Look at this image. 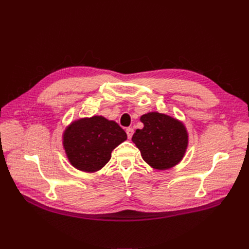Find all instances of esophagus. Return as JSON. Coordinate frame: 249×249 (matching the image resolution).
I'll return each mask as SVG.
<instances>
[{"mask_svg": "<svg viewBox=\"0 0 249 249\" xmlns=\"http://www.w3.org/2000/svg\"><path fill=\"white\" fill-rule=\"evenodd\" d=\"M126 135H127V138L129 139H131L132 138V136H133V133H134V130L132 129V127H127L126 129Z\"/></svg>", "mask_w": 249, "mask_h": 249, "instance_id": "obj_1", "label": "esophagus"}]
</instances>
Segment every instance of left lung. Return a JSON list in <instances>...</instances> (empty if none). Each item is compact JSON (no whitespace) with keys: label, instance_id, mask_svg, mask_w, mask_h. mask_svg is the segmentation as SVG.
I'll list each match as a JSON object with an SVG mask.
<instances>
[{"label":"left lung","instance_id":"left-lung-1","mask_svg":"<svg viewBox=\"0 0 249 249\" xmlns=\"http://www.w3.org/2000/svg\"><path fill=\"white\" fill-rule=\"evenodd\" d=\"M140 122L143 127L136 130L132 141L142 159L158 171L176 166L183 159L189 146V133L184 124L158 112L143 114Z\"/></svg>","mask_w":249,"mask_h":249}]
</instances>
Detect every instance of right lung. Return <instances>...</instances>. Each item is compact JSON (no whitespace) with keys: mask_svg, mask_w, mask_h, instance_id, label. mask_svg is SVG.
I'll use <instances>...</instances> for the list:
<instances>
[{"mask_svg":"<svg viewBox=\"0 0 249 249\" xmlns=\"http://www.w3.org/2000/svg\"><path fill=\"white\" fill-rule=\"evenodd\" d=\"M126 138L117 123L97 115L73 120L62 136L70 164L86 173L102 170L111 159L112 151Z\"/></svg>","mask_w":249,"mask_h":249,"instance_id":"obj_1","label":"right lung"}]
</instances>
